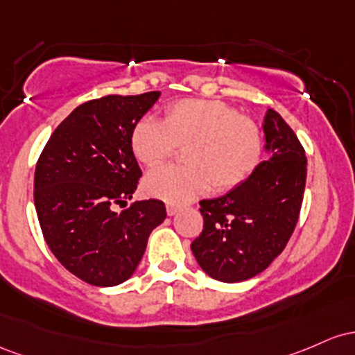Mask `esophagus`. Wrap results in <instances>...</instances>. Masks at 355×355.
<instances>
[{"label": "esophagus", "mask_w": 355, "mask_h": 355, "mask_svg": "<svg viewBox=\"0 0 355 355\" xmlns=\"http://www.w3.org/2000/svg\"><path fill=\"white\" fill-rule=\"evenodd\" d=\"M166 211H167V216H174V214L179 211V206L176 205H167L166 206Z\"/></svg>", "instance_id": "esophagus-1"}]
</instances>
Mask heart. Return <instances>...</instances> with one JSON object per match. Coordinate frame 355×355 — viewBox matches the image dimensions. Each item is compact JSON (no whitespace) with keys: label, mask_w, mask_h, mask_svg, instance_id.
I'll list each match as a JSON object with an SVG mask.
<instances>
[{"label":"heart","mask_w":355,"mask_h":355,"mask_svg":"<svg viewBox=\"0 0 355 355\" xmlns=\"http://www.w3.org/2000/svg\"><path fill=\"white\" fill-rule=\"evenodd\" d=\"M186 145V166H159L147 174V196L184 205L213 184L218 191L234 189L253 176L263 156L257 122L221 101L174 102L162 121L142 117L130 132L134 156L144 166L161 164Z\"/></svg>","instance_id":"obj_1"}]
</instances>
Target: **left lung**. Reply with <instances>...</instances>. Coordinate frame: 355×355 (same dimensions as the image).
Returning <instances> with one entry per match:
<instances>
[{"instance_id": "obj_1", "label": "left lung", "mask_w": 355, "mask_h": 355, "mask_svg": "<svg viewBox=\"0 0 355 355\" xmlns=\"http://www.w3.org/2000/svg\"><path fill=\"white\" fill-rule=\"evenodd\" d=\"M268 159L228 194L202 199V233L191 243L202 272L226 284L261 273L288 243L304 201L306 157L295 132L268 109L263 119Z\"/></svg>"}]
</instances>
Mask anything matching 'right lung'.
<instances>
[{
	"label": "right lung",
	"mask_w": 355,
	"mask_h": 355,
	"mask_svg": "<svg viewBox=\"0 0 355 355\" xmlns=\"http://www.w3.org/2000/svg\"><path fill=\"white\" fill-rule=\"evenodd\" d=\"M161 92L105 95L71 112L50 135L35 169V208L57 260L95 286L132 277L149 234L166 220L159 199L127 205L142 176L130 132Z\"/></svg>",
	"instance_id": "obj_1"
}]
</instances>
